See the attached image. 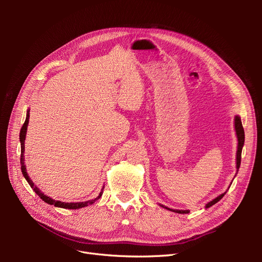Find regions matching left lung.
<instances>
[{
    "mask_svg": "<svg viewBox=\"0 0 262 262\" xmlns=\"http://www.w3.org/2000/svg\"><path fill=\"white\" fill-rule=\"evenodd\" d=\"M234 121H235V131H236V136H237V141H238V145H237V153H236V168H237V171H238L239 166H241V160H242V149H243L244 142H245V132H244V128H243V124H242L241 117L239 116H236L235 119H234ZM227 191L220 194L219 196L215 198V199H213L212 201H210L209 203L205 204V208L208 209V208L212 207L213 204H215L216 202H219L222 199V198L224 196V194ZM161 207L167 209L169 211L179 213V214H187V213H189V210H172V209H169L167 207H164V205H161Z\"/></svg>",
    "mask_w": 262,
    "mask_h": 262,
    "instance_id": "8db88e82",
    "label": "left lung"
}]
</instances>
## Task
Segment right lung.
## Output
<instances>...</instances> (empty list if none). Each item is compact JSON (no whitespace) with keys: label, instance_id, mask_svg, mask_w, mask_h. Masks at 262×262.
<instances>
[{"label":"right lung","instance_id":"obj_1","mask_svg":"<svg viewBox=\"0 0 262 262\" xmlns=\"http://www.w3.org/2000/svg\"><path fill=\"white\" fill-rule=\"evenodd\" d=\"M28 122H29V109L27 110V115H26V120L25 122H24L21 129H20V133H19V141H20V168H21V172H23V176L25 177V179L27 180L28 184L30 185V187L34 189V191L41 198V199L48 204H51V205H54V207L57 208H62V209H70V210H76V209H81V208H84V207H89V205L93 204L95 201L98 200L99 198L101 196L102 194V190H104V188L101 189L100 193L98 194L97 198H95V199H92V200H89V201H85V202H61V201H57L52 199V198L46 195L45 193L41 192V190L37 188L35 186V184L33 181H31V179L29 178L28 173L26 171V166H25V158H24V153H25V139H26V132H27V126H28Z\"/></svg>","mask_w":262,"mask_h":262}]
</instances>
